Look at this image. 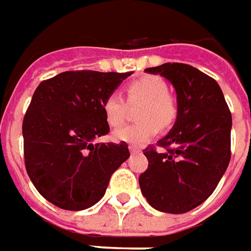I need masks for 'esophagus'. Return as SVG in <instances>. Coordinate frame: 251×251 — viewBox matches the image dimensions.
Wrapping results in <instances>:
<instances>
[{"label": "esophagus", "mask_w": 251, "mask_h": 251, "mask_svg": "<svg viewBox=\"0 0 251 251\" xmlns=\"http://www.w3.org/2000/svg\"><path fill=\"white\" fill-rule=\"evenodd\" d=\"M129 150H130L132 154H136V152H139L140 151V147H137V146H129Z\"/></svg>", "instance_id": "1"}]
</instances>
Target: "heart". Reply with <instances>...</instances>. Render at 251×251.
Returning <instances> with one entry per match:
<instances>
[{"label": "heart", "mask_w": 251, "mask_h": 251, "mask_svg": "<svg viewBox=\"0 0 251 251\" xmlns=\"http://www.w3.org/2000/svg\"><path fill=\"white\" fill-rule=\"evenodd\" d=\"M126 96L130 104H141L137 124L124 126L114 132L117 141H125L132 146H141L158 134L161 126L169 127L176 122L178 107L175 97L169 93L165 79L156 75H144L136 78L126 85ZM104 118L111 127H118L129 114V107L124 96L114 90L103 101Z\"/></svg>", "instance_id": "obj_1"}]
</instances>
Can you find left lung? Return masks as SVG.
Instances as JSON below:
<instances>
[{"mask_svg": "<svg viewBox=\"0 0 251 251\" xmlns=\"http://www.w3.org/2000/svg\"><path fill=\"white\" fill-rule=\"evenodd\" d=\"M146 71L173 83L178 115L172 132L144 150L140 188L154 209L180 214L210 197L228 168L232 117L219 83L198 68L165 63Z\"/></svg>", "mask_w": 251, "mask_h": 251, "instance_id": "1", "label": "left lung"}]
</instances>
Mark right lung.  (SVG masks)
Segmentation results:
<instances>
[{
  "label": "right lung",
  "mask_w": 251,
  "mask_h": 251,
  "mask_svg": "<svg viewBox=\"0 0 251 251\" xmlns=\"http://www.w3.org/2000/svg\"><path fill=\"white\" fill-rule=\"evenodd\" d=\"M132 73L64 71L38 85L23 118L27 175L42 197L64 210L97 203L129 158L125 141L96 143L110 126L103 101Z\"/></svg>",
  "instance_id": "add662e5"
}]
</instances>
